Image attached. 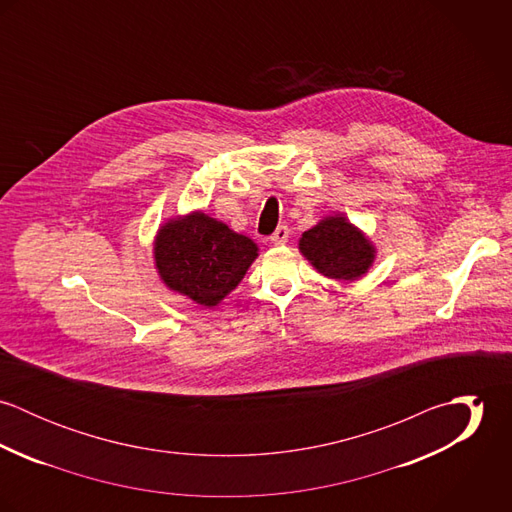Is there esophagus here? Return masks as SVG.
Segmentation results:
<instances>
[{"mask_svg": "<svg viewBox=\"0 0 512 512\" xmlns=\"http://www.w3.org/2000/svg\"><path fill=\"white\" fill-rule=\"evenodd\" d=\"M288 238H290V228L288 226H278L276 228V232L270 236V240H272V244H276V246H282V244H286L288 242Z\"/></svg>", "mask_w": 512, "mask_h": 512, "instance_id": "obj_1", "label": "esophagus"}]
</instances>
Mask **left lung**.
<instances>
[{"mask_svg": "<svg viewBox=\"0 0 512 512\" xmlns=\"http://www.w3.org/2000/svg\"><path fill=\"white\" fill-rule=\"evenodd\" d=\"M299 252L319 274L343 282L365 276L376 256L365 232L343 215L325 217L305 230L299 238Z\"/></svg>", "mask_w": 512, "mask_h": 512, "instance_id": "1", "label": "left lung"}]
</instances>
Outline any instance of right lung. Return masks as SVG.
Wrapping results in <instances>:
<instances>
[{"label":"right lung","instance_id":"obj_1","mask_svg":"<svg viewBox=\"0 0 512 512\" xmlns=\"http://www.w3.org/2000/svg\"><path fill=\"white\" fill-rule=\"evenodd\" d=\"M153 256L169 290L215 307L240 284L258 256V246L224 222L195 211L167 220L157 230Z\"/></svg>","mask_w":512,"mask_h":512}]
</instances>
